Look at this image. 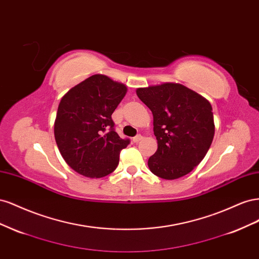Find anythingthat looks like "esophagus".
I'll return each mask as SVG.
<instances>
[{
	"label": "esophagus",
	"mask_w": 259,
	"mask_h": 259,
	"mask_svg": "<svg viewBox=\"0 0 259 259\" xmlns=\"http://www.w3.org/2000/svg\"><path fill=\"white\" fill-rule=\"evenodd\" d=\"M142 139H143V136L140 135V134H138V135H136L134 138H133V142H134V143H138L139 140H142Z\"/></svg>",
	"instance_id": "34e87169"
}]
</instances>
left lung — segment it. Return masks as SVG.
<instances>
[{
    "label": "left lung",
    "instance_id": "1",
    "mask_svg": "<svg viewBox=\"0 0 259 259\" xmlns=\"http://www.w3.org/2000/svg\"><path fill=\"white\" fill-rule=\"evenodd\" d=\"M137 96L153 114L158 150L148 160L154 175L176 179L199 165L215 133L213 109L198 93L182 84L138 89Z\"/></svg>",
    "mask_w": 259,
    "mask_h": 259
}]
</instances>
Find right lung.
<instances>
[{
    "label": "right lung",
    "instance_id": "obj_1",
    "mask_svg": "<svg viewBox=\"0 0 259 259\" xmlns=\"http://www.w3.org/2000/svg\"><path fill=\"white\" fill-rule=\"evenodd\" d=\"M126 91L124 84L95 74L61 98L55 139L62 158L79 174L100 178L116 168L130 139L117 135L111 115Z\"/></svg>",
    "mask_w": 259,
    "mask_h": 259
}]
</instances>
